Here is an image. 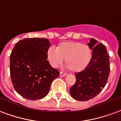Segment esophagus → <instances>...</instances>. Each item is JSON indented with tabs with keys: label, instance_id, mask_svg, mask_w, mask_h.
<instances>
[{
	"label": "esophagus",
	"instance_id": "1",
	"mask_svg": "<svg viewBox=\"0 0 121 121\" xmlns=\"http://www.w3.org/2000/svg\"><path fill=\"white\" fill-rule=\"evenodd\" d=\"M67 74L66 73H63L62 71H61L60 72V76H65Z\"/></svg>",
	"mask_w": 121,
	"mask_h": 121
}]
</instances>
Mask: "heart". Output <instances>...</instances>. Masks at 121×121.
Segmentation results:
<instances>
[{
	"instance_id": "obj_1",
	"label": "heart",
	"mask_w": 121,
	"mask_h": 121,
	"mask_svg": "<svg viewBox=\"0 0 121 121\" xmlns=\"http://www.w3.org/2000/svg\"><path fill=\"white\" fill-rule=\"evenodd\" d=\"M47 56L53 67H58L65 59L69 69L78 73L84 71L89 65L92 52L88 45L76 41H65L60 43L57 48H48Z\"/></svg>"
}]
</instances>
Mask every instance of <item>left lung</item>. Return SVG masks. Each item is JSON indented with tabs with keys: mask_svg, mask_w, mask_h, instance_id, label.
<instances>
[{
	"mask_svg": "<svg viewBox=\"0 0 121 121\" xmlns=\"http://www.w3.org/2000/svg\"><path fill=\"white\" fill-rule=\"evenodd\" d=\"M88 45L92 58L84 71L75 74L76 82L70 89L73 99L87 101L96 96L106 85L110 71L109 58L105 45L91 38Z\"/></svg>",
	"mask_w": 121,
	"mask_h": 121,
	"instance_id": "left-lung-1",
	"label": "left lung"
}]
</instances>
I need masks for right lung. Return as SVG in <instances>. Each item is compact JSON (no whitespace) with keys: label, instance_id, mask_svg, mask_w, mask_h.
I'll return each mask as SVG.
<instances>
[{"label":"right lung","instance_id":"right-lung-1","mask_svg":"<svg viewBox=\"0 0 121 121\" xmlns=\"http://www.w3.org/2000/svg\"><path fill=\"white\" fill-rule=\"evenodd\" d=\"M50 43L46 38H25L18 41L10 54V76L20 95L32 100L44 98L52 81L60 76L47 60Z\"/></svg>","mask_w":121,"mask_h":121}]
</instances>
